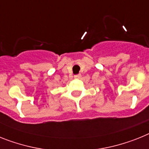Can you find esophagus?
I'll list each match as a JSON object with an SVG mask.
<instances>
[{
	"label": "esophagus",
	"instance_id": "1",
	"mask_svg": "<svg viewBox=\"0 0 149 149\" xmlns=\"http://www.w3.org/2000/svg\"><path fill=\"white\" fill-rule=\"evenodd\" d=\"M81 77V74H77L74 76L75 79H79Z\"/></svg>",
	"mask_w": 149,
	"mask_h": 149
}]
</instances>
